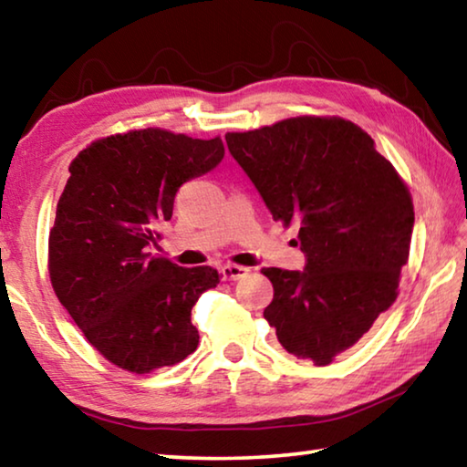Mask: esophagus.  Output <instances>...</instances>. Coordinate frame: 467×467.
I'll list each match as a JSON object with an SVG mask.
<instances>
[{"mask_svg":"<svg viewBox=\"0 0 467 467\" xmlns=\"http://www.w3.org/2000/svg\"><path fill=\"white\" fill-rule=\"evenodd\" d=\"M223 278L224 280H231V282H234V280H241V278H244V275L249 274V270L247 267H243V265H234V264H226V265H223Z\"/></svg>","mask_w":467,"mask_h":467,"instance_id":"esophagus-1","label":"esophagus"}]
</instances>
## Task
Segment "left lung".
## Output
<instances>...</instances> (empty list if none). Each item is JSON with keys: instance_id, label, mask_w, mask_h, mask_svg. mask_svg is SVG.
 <instances>
[{"instance_id": "obj_1", "label": "left lung", "mask_w": 467, "mask_h": 467, "mask_svg": "<svg viewBox=\"0 0 467 467\" xmlns=\"http://www.w3.org/2000/svg\"><path fill=\"white\" fill-rule=\"evenodd\" d=\"M274 220H298L303 272L264 267V317L292 357L326 367L398 298L414 228L412 195L373 138L339 117H292L226 133Z\"/></svg>"}]
</instances>
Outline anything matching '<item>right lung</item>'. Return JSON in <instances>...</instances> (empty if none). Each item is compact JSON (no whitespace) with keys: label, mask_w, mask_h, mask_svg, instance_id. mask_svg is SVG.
I'll list each match as a JSON object with an SVG mask.
<instances>
[{"label":"right lung","mask_w":467,"mask_h":467,"mask_svg":"<svg viewBox=\"0 0 467 467\" xmlns=\"http://www.w3.org/2000/svg\"><path fill=\"white\" fill-rule=\"evenodd\" d=\"M224 158L220 138L148 128L92 141L69 164L49 233L59 303L109 362L130 373L172 367L195 352L192 309L220 274L156 257V226L179 187Z\"/></svg>","instance_id":"1"}]
</instances>
